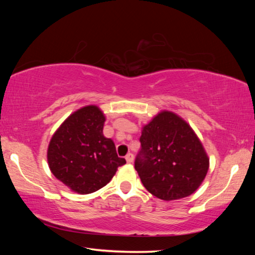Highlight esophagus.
Segmentation results:
<instances>
[{
	"instance_id": "esophagus-1",
	"label": "esophagus",
	"mask_w": 255,
	"mask_h": 255,
	"mask_svg": "<svg viewBox=\"0 0 255 255\" xmlns=\"http://www.w3.org/2000/svg\"><path fill=\"white\" fill-rule=\"evenodd\" d=\"M126 161L128 162V163H132V161H133V154H132V153H128V154L126 155Z\"/></svg>"
}]
</instances>
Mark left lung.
<instances>
[{"label":"left lung","mask_w":255,"mask_h":255,"mask_svg":"<svg viewBox=\"0 0 255 255\" xmlns=\"http://www.w3.org/2000/svg\"><path fill=\"white\" fill-rule=\"evenodd\" d=\"M134 160L143 186L155 197L189 196L207 174L209 159L191 126L172 112H161L142 128Z\"/></svg>","instance_id":"left-lung-1"}]
</instances>
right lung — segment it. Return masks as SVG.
<instances>
[{
  "label": "right lung",
  "instance_id": "add662e5",
  "mask_svg": "<svg viewBox=\"0 0 255 255\" xmlns=\"http://www.w3.org/2000/svg\"><path fill=\"white\" fill-rule=\"evenodd\" d=\"M105 116L90 105L71 114L53 133L47 158L50 171L59 181L79 194H90L105 186L118 166L115 143L104 137Z\"/></svg>",
  "mask_w": 255,
  "mask_h": 255
}]
</instances>
